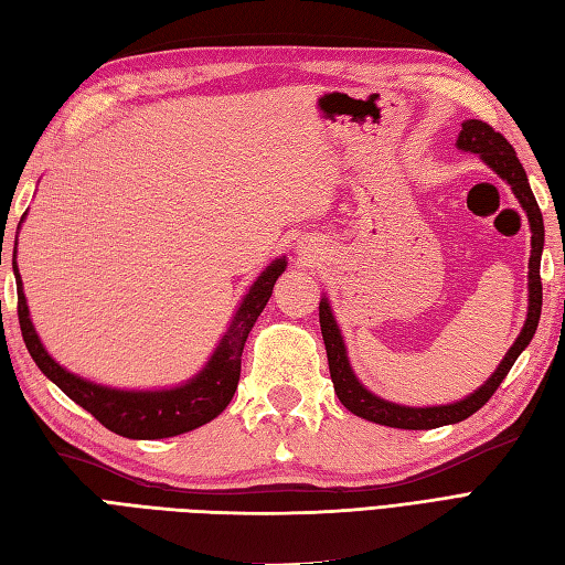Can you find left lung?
Segmentation results:
<instances>
[{"instance_id": "1", "label": "left lung", "mask_w": 565, "mask_h": 565, "mask_svg": "<svg viewBox=\"0 0 565 565\" xmlns=\"http://www.w3.org/2000/svg\"><path fill=\"white\" fill-rule=\"evenodd\" d=\"M456 148L462 153H475L479 160L489 164V168L497 172L503 182L511 186L515 194L520 209L525 211L530 232H532V249H530V270H527V319L522 323L520 335L515 338L513 348L505 352L497 371L481 383V386L465 395L458 403L448 405H431V407H409V405H397L386 401L376 393H371L364 383L356 379L352 371L350 356L345 340H342L340 326L330 309V301L323 295L319 305V321H321V333L326 342V354H328V369L330 379H333V388L338 401L345 405L352 415L362 417L366 422H374L381 426H393V429H436V426L446 424H458L467 417H472L479 407L489 403V397L497 393L501 381L508 376V371L515 364L520 352L530 345L534 338V330L540 326V313H542V278H540V264H542V252H544V220L542 211L536 205V199L530 189L527 174L522 170V164L515 156L513 146L508 143L499 131H493L487 121L479 119H467L462 121V129L458 134Z\"/></svg>"}]
</instances>
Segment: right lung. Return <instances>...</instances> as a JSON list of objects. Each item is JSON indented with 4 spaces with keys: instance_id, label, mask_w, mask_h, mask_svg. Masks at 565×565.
I'll return each instance as SVG.
<instances>
[{
    "instance_id": "right-lung-1",
    "label": "right lung",
    "mask_w": 565,
    "mask_h": 565,
    "mask_svg": "<svg viewBox=\"0 0 565 565\" xmlns=\"http://www.w3.org/2000/svg\"><path fill=\"white\" fill-rule=\"evenodd\" d=\"M25 220V215L21 217ZM21 230V223H19ZM13 275H17L19 290V323L23 342L29 348L38 369L62 388L76 405L98 419L105 429L115 431L124 438H139V441H153V438H170L186 434L191 429L209 424L223 412L232 395L237 391L244 342L249 338L252 328L260 311L266 309L273 295V285L287 268L285 256L270 260L252 282L249 290L242 297L239 307L232 321L220 338L217 348L209 356V362L196 376L179 383L172 388H150V391H129V388H109L103 383L88 381L74 371L64 369L52 360V354L40 342L38 330L31 321L29 301L23 295V280L17 266V246H13Z\"/></svg>"
}]
</instances>
